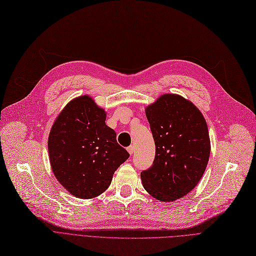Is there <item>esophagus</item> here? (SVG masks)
Segmentation results:
<instances>
[{
    "label": "esophagus",
    "instance_id": "esophagus-1",
    "mask_svg": "<svg viewBox=\"0 0 256 256\" xmlns=\"http://www.w3.org/2000/svg\"><path fill=\"white\" fill-rule=\"evenodd\" d=\"M127 150H128V152H129V154H133V152H134V146H129V147L127 148Z\"/></svg>",
    "mask_w": 256,
    "mask_h": 256
}]
</instances>
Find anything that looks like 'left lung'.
<instances>
[{
    "label": "left lung",
    "instance_id": "8db88e82",
    "mask_svg": "<svg viewBox=\"0 0 256 256\" xmlns=\"http://www.w3.org/2000/svg\"><path fill=\"white\" fill-rule=\"evenodd\" d=\"M155 142L153 164L140 173L144 190L170 202L186 196L208 166L210 142L199 109L177 94L162 96L146 109Z\"/></svg>",
    "mask_w": 256,
    "mask_h": 256
}]
</instances>
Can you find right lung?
Listing matches in <instances>:
<instances>
[{"label": "right lung", "instance_id": "add662e5", "mask_svg": "<svg viewBox=\"0 0 256 256\" xmlns=\"http://www.w3.org/2000/svg\"><path fill=\"white\" fill-rule=\"evenodd\" d=\"M105 120L103 109L82 96L64 107L48 136L53 173L77 198H94L106 190L116 170L129 157Z\"/></svg>", "mask_w": 256, "mask_h": 256}]
</instances>
